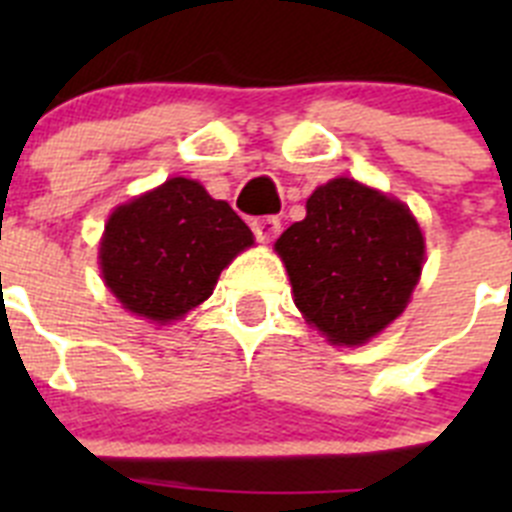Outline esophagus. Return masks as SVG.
I'll return each instance as SVG.
<instances>
[{
    "label": "esophagus",
    "mask_w": 512,
    "mask_h": 512,
    "mask_svg": "<svg viewBox=\"0 0 512 512\" xmlns=\"http://www.w3.org/2000/svg\"><path fill=\"white\" fill-rule=\"evenodd\" d=\"M251 228H253V235H256L261 243H269L279 235V228H282V223H279V217H271V215L269 217H256V220L251 223Z\"/></svg>",
    "instance_id": "34e87169"
}]
</instances>
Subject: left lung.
Masks as SVG:
<instances>
[{
    "instance_id": "obj_1",
    "label": "left lung",
    "mask_w": 512,
    "mask_h": 512,
    "mask_svg": "<svg viewBox=\"0 0 512 512\" xmlns=\"http://www.w3.org/2000/svg\"><path fill=\"white\" fill-rule=\"evenodd\" d=\"M305 207V220L274 243L295 305L330 343L361 346L408 307L425 259L418 220L346 176L315 189Z\"/></svg>"
}]
</instances>
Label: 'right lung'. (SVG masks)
<instances>
[{
  "label": "right lung",
  "instance_id": "right-lung-1",
  "mask_svg": "<svg viewBox=\"0 0 512 512\" xmlns=\"http://www.w3.org/2000/svg\"><path fill=\"white\" fill-rule=\"evenodd\" d=\"M248 246L253 233L228 202L174 176L112 212L99 266L125 310L164 325L205 302L220 271Z\"/></svg>",
  "mask_w": 512,
  "mask_h": 512
}]
</instances>
